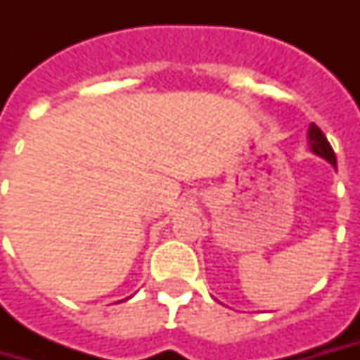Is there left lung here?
I'll use <instances>...</instances> for the list:
<instances>
[{
    "mask_svg": "<svg viewBox=\"0 0 360 360\" xmlns=\"http://www.w3.org/2000/svg\"><path fill=\"white\" fill-rule=\"evenodd\" d=\"M307 138H309V148H311L312 154L321 156V158L326 160L328 164H333V166L337 168V156H335L333 148H330V144H328L326 136L321 131V128H319L316 124H311V126H309V134H307Z\"/></svg>",
    "mask_w": 360,
    "mask_h": 360,
    "instance_id": "8db88e82",
    "label": "left lung"
}]
</instances>
